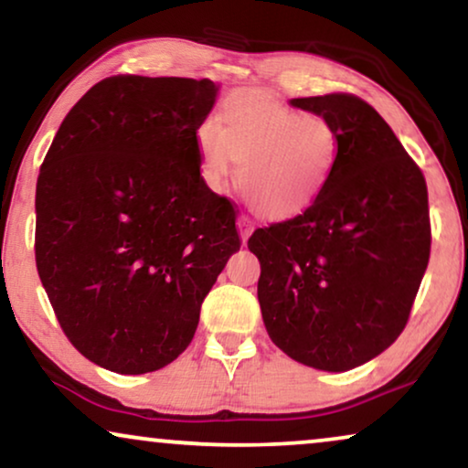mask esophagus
<instances>
[{
	"mask_svg": "<svg viewBox=\"0 0 468 468\" xmlns=\"http://www.w3.org/2000/svg\"><path fill=\"white\" fill-rule=\"evenodd\" d=\"M239 229H240V239H242V242H247V239H249V236H251V232H253V221L249 219L247 215H240V217H239Z\"/></svg>",
	"mask_w": 468,
	"mask_h": 468,
	"instance_id": "obj_1",
	"label": "esophagus"
}]
</instances>
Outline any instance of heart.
I'll list each match as a JSON object with an SVG mask.
<instances>
[{
	"label": "heart",
	"instance_id": "b5f03b06",
	"mask_svg": "<svg viewBox=\"0 0 468 468\" xmlns=\"http://www.w3.org/2000/svg\"><path fill=\"white\" fill-rule=\"evenodd\" d=\"M196 143L210 187H226L236 162H242V196L255 213L274 221L293 219L322 197L341 151L330 119L293 111L261 91L229 95L221 108V125L204 121Z\"/></svg>",
	"mask_w": 468,
	"mask_h": 468
}]
</instances>
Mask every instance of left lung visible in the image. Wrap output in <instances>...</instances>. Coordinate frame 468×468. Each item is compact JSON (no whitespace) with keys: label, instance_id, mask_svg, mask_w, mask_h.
Instances as JSON below:
<instances>
[{"label":"left lung","instance_id":"left-lung-1","mask_svg":"<svg viewBox=\"0 0 468 468\" xmlns=\"http://www.w3.org/2000/svg\"><path fill=\"white\" fill-rule=\"evenodd\" d=\"M335 123L341 151L322 197L293 219L258 228L268 336L306 367L341 373L386 351L411 315L428 258L426 178L368 101L296 98Z\"/></svg>","mask_w":468,"mask_h":468}]
</instances>
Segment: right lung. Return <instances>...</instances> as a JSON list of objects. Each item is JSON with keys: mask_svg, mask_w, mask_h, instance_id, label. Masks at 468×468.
I'll list each match as a JSON object with an SVG mask.
<instances>
[{"mask_svg": "<svg viewBox=\"0 0 468 468\" xmlns=\"http://www.w3.org/2000/svg\"><path fill=\"white\" fill-rule=\"evenodd\" d=\"M215 98L208 79L108 76L40 165L37 274L68 341L112 373L176 360L240 249L232 200L200 175L196 133Z\"/></svg>", "mask_w": 468, "mask_h": 468, "instance_id": "obj_1", "label": "right lung"}]
</instances>
